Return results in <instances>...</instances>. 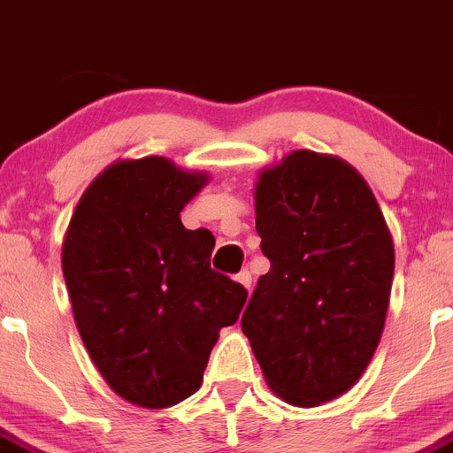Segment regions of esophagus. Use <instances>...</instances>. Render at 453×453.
<instances>
[{
    "mask_svg": "<svg viewBox=\"0 0 453 453\" xmlns=\"http://www.w3.org/2000/svg\"><path fill=\"white\" fill-rule=\"evenodd\" d=\"M235 280H238V282L242 284L244 288H249V291H251V280H253V278H251V271L242 269L238 275H235Z\"/></svg>",
    "mask_w": 453,
    "mask_h": 453,
    "instance_id": "34e87169",
    "label": "esophagus"
}]
</instances>
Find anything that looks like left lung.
Returning a JSON list of instances; mask_svg holds the SVG:
<instances>
[{
	"instance_id": "obj_1",
	"label": "left lung",
	"mask_w": 453,
	"mask_h": 453,
	"mask_svg": "<svg viewBox=\"0 0 453 453\" xmlns=\"http://www.w3.org/2000/svg\"><path fill=\"white\" fill-rule=\"evenodd\" d=\"M256 215L271 269L242 331L271 389L316 407L358 380L380 342L394 242L358 171L313 150H294L260 175Z\"/></svg>"
}]
</instances>
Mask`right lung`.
I'll use <instances>...</instances> for the list:
<instances>
[{"label":"right lung","mask_w":453,"mask_h":453,"mask_svg":"<svg viewBox=\"0 0 453 453\" xmlns=\"http://www.w3.org/2000/svg\"><path fill=\"white\" fill-rule=\"evenodd\" d=\"M206 175L166 157L115 162L86 188L64 240L77 329L111 389L162 409L196 394L222 326L247 288L211 269L213 235L180 211Z\"/></svg>","instance_id":"obj_1"}]
</instances>
